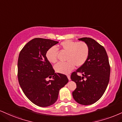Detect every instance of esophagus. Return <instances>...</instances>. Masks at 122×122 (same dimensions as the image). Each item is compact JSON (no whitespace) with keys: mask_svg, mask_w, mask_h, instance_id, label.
Wrapping results in <instances>:
<instances>
[{"mask_svg":"<svg viewBox=\"0 0 122 122\" xmlns=\"http://www.w3.org/2000/svg\"><path fill=\"white\" fill-rule=\"evenodd\" d=\"M67 78H68L69 80H71V79H70V75H69V74H67Z\"/></svg>","mask_w":122,"mask_h":122,"instance_id":"esophagus-1","label":"esophagus"}]
</instances>
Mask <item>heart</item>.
I'll use <instances>...</instances> for the list:
<instances>
[{
  "label": "heart",
  "mask_w": 122,
  "mask_h": 122,
  "mask_svg": "<svg viewBox=\"0 0 122 122\" xmlns=\"http://www.w3.org/2000/svg\"><path fill=\"white\" fill-rule=\"evenodd\" d=\"M59 48L62 52L67 53L65 57L66 62L56 64L55 69L57 73L67 74L74 68L84 65L89 56V46L84 41L66 40L60 44ZM47 60L51 63L58 61V50L55 46H52L46 52Z\"/></svg>",
  "instance_id": "obj_1"
}]
</instances>
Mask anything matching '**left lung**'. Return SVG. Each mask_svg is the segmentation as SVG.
I'll return each mask as SVG.
<instances>
[{"mask_svg": "<svg viewBox=\"0 0 122 122\" xmlns=\"http://www.w3.org/2000/svg\"><path fill=\"white\" fill-rule=\"evenodd\" d=\"M78 40L89 45V56L84 65L71 73L70 78L77 85L72 95L77 103L89 105L98 101L105 93L109 82L110 66L107 54L102 45L90 37Z\"/></svg>", "mask_w": 122, "mask_h": 122, "instance_id": "8db88e82", "label": "left lung"}]
</instances>
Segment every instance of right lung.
Returning <instances> with one entry per match:
<instances>
[{
	"instance_id": "obj_1",
	"label": "right lung",
	"mask_w": 122,
	"mask_h": 122,
	"mask_svg": "<svg viewBox=\"0 0 122 122\" xmlns=\"http://www.w3.org/2000/svg\"><path fill=\"white\" fill-rule=\"evenodd\" d=\"M58 41L35 38L23 47L17 61V77L23 93L32 103L48 107L56 102L59 90L68 82L66 76L56 73L46 52ZM53 80L47 81L46 77Z\"/></svg>"
}]
</instances>
